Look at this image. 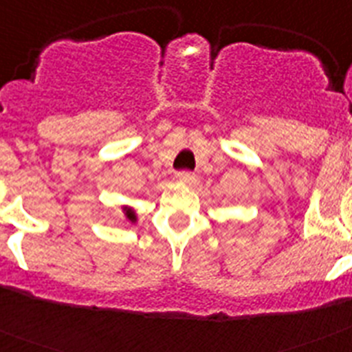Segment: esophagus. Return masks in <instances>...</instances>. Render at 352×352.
<instances>
[{"mask_svg":"<svg viewBox=\"0 0 352 352\" xmlns=\"http://www.w3.org/2000/svg\"><path fill=\"white\" fill-rule=\"evenodd\" d=\"M176 179H178L179 183H185V185H190V183L195 179V174H192L190 170H182V173L176 174Z\"/></svg>","mask_w":352,"mask_h":352,"instance_id":"1","label":"esophagus"}]
</instances>
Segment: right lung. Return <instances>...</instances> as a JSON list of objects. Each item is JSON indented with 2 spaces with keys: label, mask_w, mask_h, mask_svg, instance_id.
<instances>
[{
  "label": "right lung",
  "mask_w": 352,
  "mask_h": 352,
  "mask_svg": "<svg viewBox=\"0 0 352 352\" xmlns=\"http://www.w3.org/2000/svg\"><path fill=\"white\" fill-rule=\"evenodd\" d=\"M121 211H123V217H125L126 222H130L132 226H135V223H138L139 217H138V211H135V208L121 206Z\"/></svg>",
  "instance_id": "1"
}]
</instances>
